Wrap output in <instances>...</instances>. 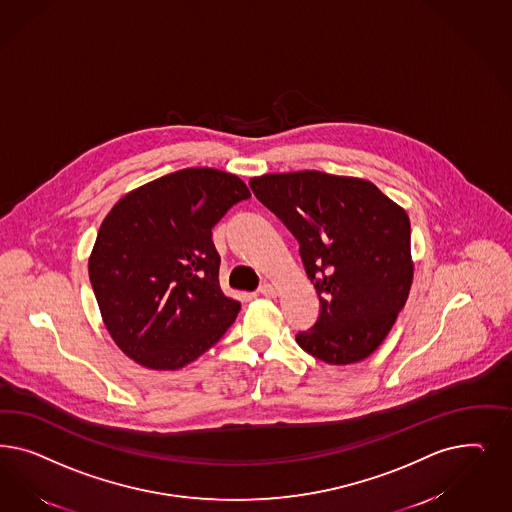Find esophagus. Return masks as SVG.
<instances>
[{"label": "esophagus", "instance_id": "34e87169", "mask_svg": "<svg viewBox=\"0 0 512 512\" xmlns=\"http://www.w3.org/2000/svg\"><path fill=\"white\" fill-rule=\"evenodd\" d=\"M260 294H262V296L275 297L277 296V290H275L273 284H267V282H265V284L260 286Z\"/></svg>", "mask_w": 512, "mask_h": 512}]
</instances>
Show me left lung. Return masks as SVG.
<instances>
[{
    "label": "left lung",
    "mask_w": 512,
    "mask_h": 512,
    "mask_svg": "<svg viewBox=\"0 0 512 512\" xmlns=\"http://www.w3.org/2000/svg\"><path fill=\"white\" fill-rule=\"evenodd\" d=\"M299 243L320 299L297 345L331 365L362 362L392 330L413 282L411 222L373 182L320 171L250 179Z\"/></svg>",
    "instance_id": "left-lung-1"
}]
</instances>
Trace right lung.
I'll return each instance as SVG.
<instances>
[{
	"label": "right lung",
	"mask_w": 512,
	"mask_h": 512,
	"mask_svg": "<svg viewBox=\"0 0 512 512\" xmlns=\"http://www.w3.org/2000/svg\"><path fill=\"white\" fill-rule=\"evenodd\" d=\"M248 198L239 177L192 167L133 190L105 216L88 273L105 328L126 356L181 369L230 328L241 303L220 290L213 228Z\"/></svg>",
	"instance_id": "obj_1"
}]
</instances>
